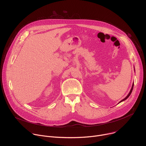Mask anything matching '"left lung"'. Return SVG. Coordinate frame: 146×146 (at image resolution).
Here are the masks:
<instances>
[{"label":"left lung","mask_w":146,"mask_h":146,"mask_svg":"<svg viewBox=\"0 0 146 146\" xmlns=\"http://www.w3.org/2000/svg\"><path fill=\"white\" fill-rule=\"evenodd\" d=\"M133 85H134V83H133V85H132V88H131V91H130V92H129V94L127 96V97L126 98H125L123 99H122V100H121L119 102V103H120V102H122V101H123V100H126L129 96H130V95L131 94V93H132V90H133Z\"/></svg>","instance_id":"left-lung-1"}]
</instances>
